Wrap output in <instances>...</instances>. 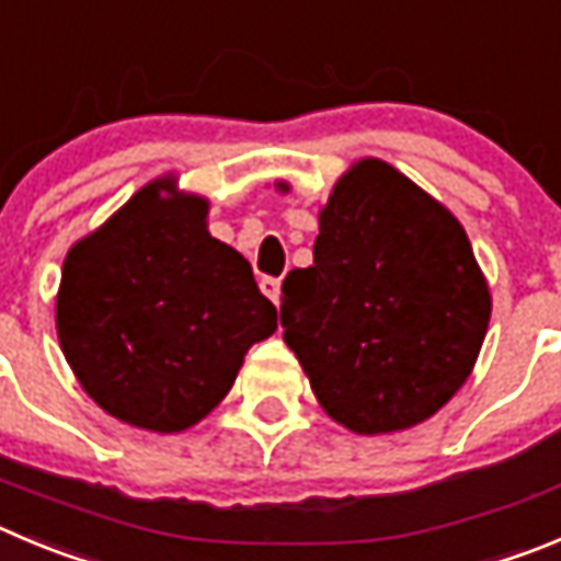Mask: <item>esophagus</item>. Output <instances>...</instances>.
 I'll return each instance as SVG.
<instances>
[{
    "instance_id": "1",
    "label": "esophagus",
    "mask_w": 561,
    "mask_h": 561,
    "mask_svg": "<svg viewBox=\"0 0 561 561\" xmlns=\"http://www.w3.org/2000/svg\"><path fill=\"white\" fill-rule=\"evenodd\" d=\"M260 290L265 293V296L271 298V301H274V305H279V293H282V282L276 279V276H263V279H260Z\"/></svg>"
}]
</instances>
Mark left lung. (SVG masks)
Listing matches in <instances>:
<instances>
[{
  "mask_svg": "<svg viewBox=\"0 0 561 561\" xmlns=\"http://www.w3.org/2000/svg\"><path fill=\"white\" fill-rule=\"evenodd\" d=\"M318 229L316 263L287 274L279 310L318 404L357 434L426 421L468 381L493 310L462 224L365 157L337 180Z\"/></svg>",
  "mask_w": 561,
  "mask_h": 561,
  "instance_id": "left-lung-1",
  "label": "left lung"
}]
</instances>
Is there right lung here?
Masks as SVG:
<instances>
[{
    "label": "right lung",
    "mask_w": 561,
    "mask_h": 561,
    "mask_svg": "<svg viewBox=\"0 0 561 561\" xmlns=\"http://www.w3.org/2000/svg\"><path fill=\"white\" fill-rule=\"evenodd\" d=\"M207 209L160 176L62 263L66 363L107 415L146 432H185L209 415L245 352L276 332V307L249 260L207 232Z\"/></svg>",
    "instance_id": "right-lung-1"
}]
</instances>
